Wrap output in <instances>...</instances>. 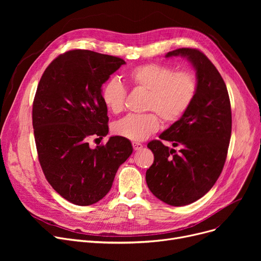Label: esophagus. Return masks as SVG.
Wrapping results in <instances>:
<instances>
[{
	"mask_svg": "<svg viewBox=\"0 0 261 261\" xmlns=\"http://www.w3.org/2000/svg\"><path fill=\"white\" fill-rule=\"evenodd\" d=\"M132 146H133V149H134V150H141V149L144 147L143 144L136 143V142H132Z\"/></svg>",
	"mask_w": 261,
	"mask_h": 261,
	"instance_id": "obj_1",
	"label": "esophagus"
}]
</instances>
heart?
Masks as SVG:
<instances>
[{"instance_id": "heart-1", "label": "heart", "mask_w": 261, "mask_h": 261, "mask_svg": "<svg viewBox=\"0 0 261 261\" xmlns=\"http://www.w3.org/2000/svg\"><path fill=\"white\" fill-rule=\"evenodd\" d=\"M127 79L134 89L147 92L146 111L156 113L165 122L181 118L194 102L198 92V81L194 74L176 72L173 67L161 63L136 66L127 74ZM100 95L110 112L118 114L125 108L127 91L117 78L109 79L102 86ZM156 115L129 114L115 122L113 130L128 140L144 141L160 127V118Z\"/></svg>"}]
</instances>
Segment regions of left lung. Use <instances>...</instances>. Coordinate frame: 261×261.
Here are the masks:
<instances>
[{
    "mask_svg": "<svg viewBox=\"0 0 261 261\" xmlns=\"http://www.w3.org/2000/svg\"><path fill=\"white\" fill-rule=\"evenodd\" d=\"M185 57L196 70L198 92L187 112L147 147L154 154L146 172L150 191L172 206H184L207 194L220 176L231 133V110L225 82L216 66L196 48H177L166 57Z\"/></svg>",
    "mask_w": 261,
    "mask_h": 261,
    "instance_id": "obj_1",
    "label": "left lung"
}]
</instances>
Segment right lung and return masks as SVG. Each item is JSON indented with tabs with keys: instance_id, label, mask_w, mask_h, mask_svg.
Returning a JSON list of instances; mask_svg holds the SVG:
<instances>
[{
	"instance_id": "1",
	"label": "right lung",
	"mask_w": 261,
	"mask_h": 261,
	"mask_svg": "<svg viewBox=\"0 0 261 261\" xmlns=\"http://www.w3.org/2000/svg\"><path fill=\"white\" fill-rule=\"evenodd\" d=\"M126 62L88 49L68 50L46 67L33 103L38 158L47 182L80 206L101 200L133 148L122 136L91 149L89 136L109 132L101 86Z\"/></svg>"
}]
</instances>
